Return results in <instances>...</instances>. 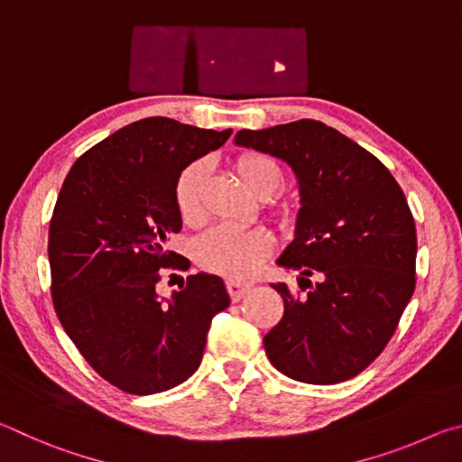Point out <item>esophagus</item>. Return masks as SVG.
Returning a JSON list of instances; mask_svg holds the SVG:
<instances>
[{
    "label": "esophagus",
    "mask_w": 462,
    "mask_h": 462,
    "mask_svg": "<svg viewBox=\"0 0 462 462\" xmlns=\"http://www.w3.org/2000/svg\"><path fill=\"white\" fill-rule=\"evenodd\" d=\"M226 287H228L232 301H238L240 297H245V293H248L250 289H253V283H248V281H240V279H228L226 281Z\"/></svg>",
    "instance_id": "1"
}]
</instances>
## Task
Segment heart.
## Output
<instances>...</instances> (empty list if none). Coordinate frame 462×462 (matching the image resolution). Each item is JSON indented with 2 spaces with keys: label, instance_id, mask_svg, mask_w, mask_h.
Here are the masks:
<instances>
[{
  "label": "heart",
  "instance_id": "b5f03b06",
  "mask_svg": "<svg viewBox=\"0 0 462 462\" xmlns=\"http://www.w3.org/2000/svg\"><path fill=\"white\" fill-rule=\"evenodd\" d=\"M236 173L246 189L254 195H269L279 183V169L267 156L250 152L236 161ZM203 165L193 162L179 175L175 183V206L185 224L201 220ZM271 236L261 228H234L217 226L203 234L195 256L203 269L230 277H248L259 269L271 250Z\"/></svg>",
  "mask_w": 462,
  "mask_h": 462
}]
</instances>
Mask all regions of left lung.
Instances as JSON below:
<instances>
[{
    "mask_svg": "<svg viewBox=\"0 0 462 462\" xmlns=\"http://www.w3.org/2000/svg\"><path fill=\"white\" fill-rule=\"evenodd\" d=\"M234 144L287 162L300 187L293 240L277 264L300 271L306 295L271 285L285 311L263 338L269 361L311 385L355 377L387 346L416 287V224L402 187L369 151L316 120L240 130Z\"/></svg>",
    "mask_w": 462,
    "mask_h": 462,
    "instance_id": "8db88e82",
    "label": "left lung"
}]
</instances>
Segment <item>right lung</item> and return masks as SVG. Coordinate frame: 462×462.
Returning <instances> with one entry per match:
<instances>
[{
    "instance_id": "1",
    "label": "right lung",
    "mask_w": 462,
    "mask_h": 462,
    "mask_svg": "<svg viewBox=\"0 0 462 462\" xmlns=\"http://www.w3.org/2000/svg\"><path fill=\"white\" fill-rule=\"evenodd\" d=\"M232 130L144 118L89 148L62 183L49 230L52 301L85 361L126 393L152 395L198 371L212 318L230 306L209 273L161 297V269H187L169 253L183 220L175 183Z\"/></svg>"
}]
</instances>
